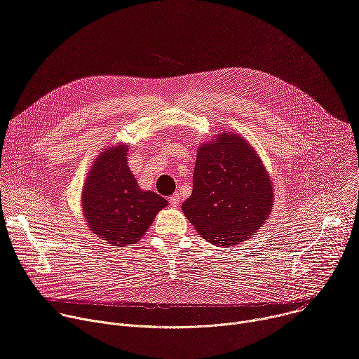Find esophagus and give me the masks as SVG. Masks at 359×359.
Instances as JSON below:
<instances>
[{
    "mask_svg": "<svg viewBox=\"0 0 359 359\" xmlns=\"http://www.w3.org/2000/svg\"><path fill=\"white\" fill-rule=\"evenodd\" d=\"M169 201H170V204L173 208H177L179 204H180V196L179 194H173L170 198H169Z\"/></svg>",
    "mask_w": 359,
    "mask_h": 359,
    "instance_id": "esophagus-1",
    "label": "esophagus"
}]
</instances>
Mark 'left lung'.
Wrapping results in <instances>:
<instances>
[{
  "instance_id": "left-lung-1",
  "label": "left lung",
  "mask_w": 359,
  "mask_h": 359,
  "mask_svg": "<svg viewBox=\"0 0 359 359\" xmlns=\"http://www.w3.org/2000/svg\"><path fill=\"white\" fill-rule=\"evenodd\" d=\"M273 201L270 173L241 135L224 130L198 146L182 210L203 238L217 247L248 240L269 220Z\"/></svg>"
}]
</instances>
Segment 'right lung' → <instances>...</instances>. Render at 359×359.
Here are the masks:
<instances>
[{
	"instance_id": "add662e5",
	"label": "right lung",
	"mask_w": 359,
	"mask_h": 359,
	"mask_svg": "<svg viewBox=\"0 0 359 359\" xmlns=\"http://www.w3.org/2000/svg\"><path fill=\"white\" fill-rule=\"evenodd\" d=\"M129 144L116 143L100 150L81 194L89 230L111 245L137 243L169 201L142 190L128 166Z\"/></svg>"
}]
</instances>
